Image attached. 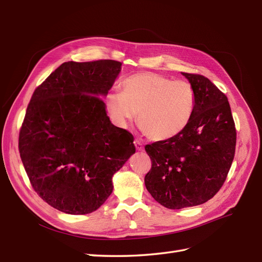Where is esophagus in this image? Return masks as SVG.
I'll list each match as a JSON object with an SVG mask.
<instances>
[{"label": "esophagus", "instance_id": "obj_1", "mask_svg": "<svg viewBox=\"0 0 262 262\" xmlns=\"http://www.w3.org/2000/svg\"><path fill=\"white\" fill-rule=\"evenodd\" d=\"M134 145H136L137 150H143V144H142L139 140L134 141Z\"/></svg>", "mask_w": 262, "mask_h": 262}]
</instances>
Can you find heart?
<instances>
[{"mask_svg": "<svg viewBox=\"0 0 262 262\" xmlns=\"http://www.w3.org/2000/svg\"><path fill=\"white\" fill-rule=\"evenodd\" d=\"M122 93L107 95V110L113 121L126 128L139 114V123L149 139L168 140L186 129L194 112L195 93L186 81L152 72L126 77Z\"/></svg>", "mask_w": 262, "mask_h": 262, "instance_id": "b5f03b06", "label": "heart"}]
</instances>
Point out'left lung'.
Wrapping results in <instances>:
<instances>
[{
  "label": "left lung",
  "mask_w": 262,
  "mask_h": 262,
  "mask_svg": "<svg viewBox=\"0 0 262 262\" xmlns=\"http://www.w3.org/2000/svg\"><path fill=\"white\" fill-rule=\"evenodd\" d=\"M195 93L194 112L178 136L145 146L152 168L144 178L155 201L171 210L210 200L231 168L236 129L227 97L209 78L181 72Z\"/></svg>",
  "instance_id": "8db88e82"
}]
</instances>
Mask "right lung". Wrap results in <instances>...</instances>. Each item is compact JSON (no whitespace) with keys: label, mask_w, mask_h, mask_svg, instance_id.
Returning a JSON list of instances; mask_svg holds the SVG:
<instances>
[{"label":"right lung","mask_w":262,"mask_h":262,"mask_svg":"<svg viewBox=\"0 0 262 262\" xmlns=\"http://www.w3.org/2000/svg\"><path fill=\"white\" fill-rule=\"evenodd\" d=\"M121 66L64 62L30 99L19 132L20 158L35 191L61 212L96 211L113 192V176L136 153L132 134L112 123L101 99Z\"/></svg>","instance_id":"add662e5"}]
</instances>
